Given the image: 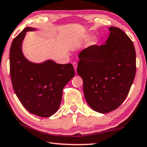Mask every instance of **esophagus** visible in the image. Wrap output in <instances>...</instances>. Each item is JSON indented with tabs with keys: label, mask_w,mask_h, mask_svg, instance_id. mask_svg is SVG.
<instances>
[{
	"label": "esophagus",
	"mask_w": 147,
	"mask_h": 147,
	"mask_svg": "<svg viewBox=\"0 0 147 147\" xmlns=\"http://www.w3.org/2000/svg\"><path fill=\"white\" fill-rule=\"evenodd\" d=\"M73 66H74V69H75V71H76L77 67H78V64H77V63H76V62H74V63H73Z\"/></svg>",
	"instance_id": "34e87169"
}]
</instances>
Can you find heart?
Listing matches in <instances>:
<instances>
[{
    "mask_svg": "<svg viewBox=\"0 0 147 147\" xmlns=\"http://www.w3.org/2000/svg\"><path fill=\"white\" fill-rule=\"evenodd\" d=\"M86 38H87V37L86 36V37H84V39H86Z\"/></svg>",
    "mask_w": 147,
    "mask_h": 147,
    "instance_id": "1",
    "label": "heart"
}]
</instances>
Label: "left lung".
<instances>
[{
    "instance_id": "left-lung-1",
    "label": "left lung",
    "mask_w": 147,
    "mask_h": 147,
    "mask_svg": "<svg viewBox=\"0 0 147 147\" xmlns=\"http://www.w3.org/2000/svg\"><path fill=\"white\" fill-rule=\"evenodd\" d=\"M106 44L92 45L79 53L77 71L83 81L87 103L97 112L117 109L133 83L136 56L132 41L122 30L110 27Z\"/></svg>"
}]
</instances>
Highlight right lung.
<instances>
[{"instance_id":"add662e5","label":"right lung","mask_w":147,"mask_h":147,"mask_svg":"<svg viewBox=\"0 0 147 147\" xmlns=\"http://www.w3.org/2000/svg\"><path fill=\"white\" fill-rule=\"evenodd\" d=\"M24 28L11 43L9 50V71L14 92L31 114L48 117L57 111L63 90L75 76L71 64H57L51 60L37 64L26 59L22 43L27 32Z\"/></svg>"}]
</instances>
